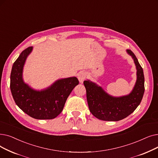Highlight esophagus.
<instances>
[{
	"mask_svg": "<svg viewBox=\"0 0 158 158\" xmlns=\"http://www.w3.org/2000/svg\"><path fill=\"white\" fill-rule=\"evenodd\" d=\"M86 73L85 72H80L78 74V78L80 83H83L86 78Z\"/></svg>",
	"mask_w": 158,
	"mask_h": 158,
	"instance_id": "34e87169",
	"label": "esophagus"
}]
</instances>
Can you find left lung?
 I'll return each instance as SVG.
<instances>
[{"label": "left lung", "mask_w": 158, "mask_h": 158, "mask_svg": "<svg viewBox=\"0 0 158 158\" xmlns=\"http://www.w3.org/2000/svg\"><path fill=\"white\" fill-rule=\"evenodd\" d=\"M134 60L137 69V80L131 93L119 98L107 94L102 87L85 80L84 86L90 112L103 121H119L129 116L141 103L145 91V78L143 68L131 50H127Z\"/></svg>", "instance_id": "obj_1"}]
</instances>
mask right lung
<instances>
[{
	"label": "right lung",
	"mask_w": 158,
	"mask_h": 158,
	"mask_svg": "<svg viewBox=\"0 0 158 158\" xmlns=\"http://www.w3.org/2000/svg\"><path fill=\"white\" fill-rule=\"evenodd\" d=\"M32 47L22 51L13 63L10 76V89L15 102L29 116L38 119H51L61 113L74 87L79 84L76 77L61 79L46 90L36 91L25 84L22 69Z\"/></svg>",
	"instance_id": "obj_1"
}]
</instances>
